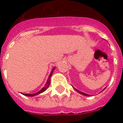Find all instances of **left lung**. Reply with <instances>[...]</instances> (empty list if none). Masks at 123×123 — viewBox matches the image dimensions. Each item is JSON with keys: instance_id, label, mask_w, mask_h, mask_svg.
<instances>
[{"instance_id": "8db88e82", "label": "left lung", "mask_w": 123, "mask_h": 123, "mask_svg": "<svg viewBox=\"0 0 123 123\" xmlns=\"http://www.w3.org/2000/svg\"><path fill=\"white\" fill-rule=\"evenodd\" d=\"M105 88H106V87H105ZM105 89H104V90H105ZM74 89L76 90V91L77 92H79V94H82V95H85V96H90V95H89V94H86V93H84V92H81V91H78V89H75V88H74ZM104 90H103V91H104Z\"/></svg>"}]
</instances>
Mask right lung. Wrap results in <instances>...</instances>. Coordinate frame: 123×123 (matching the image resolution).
Returning a JSON list of instances; mask_svg holds the SVG:
<instances>
[{"label": "right lung", "mask_w": 123, "mask_h": 123, "mask_svg": "<svg viewBox=\"0 0 123 123\" xmlns=\"http://www.w3.org/2000/svg\"><path fill=\"white\" fill-rule=\"evenodd\" d=\"M55 69V68H54L53 69H52V71H51L50 74V75L49 76V78H48V79H47V82L46 84H45V86H44V87L42 88V89L40 90L39 92H37V93H35V94H23V93H21V94H23V95H26V96H29V97H33V96H35V95H39V94H41V93H42V92H44V91H45V90L47 89V88L49 87V85H50V78L51 76H52V73H53V71H54V69Z\"/></svg>", "instance_id": "obj_1"}]
</instances>
